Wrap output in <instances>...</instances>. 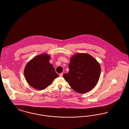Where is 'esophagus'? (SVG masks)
Wrapping results in <instances>:
<instances>
[{"label": "esophagus", "instance_id": "1", "mask_svg": "<svg viewBox=\"0 0 129 129\" xmlns=\"http://www.w3.org/2000/svg\"><path fill=\"white\" fill-rule=\"evenodd\" d=\"M63 73H60V74H59V77H62V76H63Z\"/></svg>", "mask_w": 129, "mask_h": 129}]
</instances>
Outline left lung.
Segmentation results:
<instances>
[{"instance_id": "8db88e82", "label": "left lung", "mask_w": 129, "mask_h": 129, "mask_svg": "<svg viewBox=\"0 0 129 129\" xmlns=\"http://www.w3.org/2000/svg\"><path fill=\"white\" fill-rule=\"evenodd\" d=\"M69 69L68 73L63 74L64 78L77 92L84 93L90 91L99 80L100 64L88 54L79 53L72 56Z\"/></svg>"}]
</instances>
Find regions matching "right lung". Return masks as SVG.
I'll return each mask as SVG.
<instances>
[{"mask_svg":"<svg viewBox=\"0 0 129 129\" xmlns=\"http://www.w3.org/2000/svg\"><path fill=\"white\" fill-rule=\"evenodd\" d=\"M50 56L41 54L33 58L27 64L24 76L28 83L33 88L43 90L50 85L58 75L49 63Z\"/></svg>","mask_w":129,"mask_h":129,"instance_id":"right-lung-1","label":"right lung"}]
</instances>
